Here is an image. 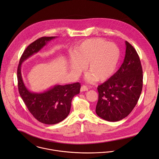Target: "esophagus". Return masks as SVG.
Returning <instances> with one entry per match:
<instances>
[{
  "instance_id": "obj_1",
  "label": "esophagus",
  "mask_w": 159,
  "mask_h": 159,
  "mask_svg": "<svg viewBox=\"0 0 159 159\" xmlns=\"http://www.w3.org/2000/svg\"><path fill=\"white\" fill-rule=\"evenodd\" d=\"M88 90H89V88H88L85 85H83L81 86V89H80V91L81 92H85V91H88Z\"/></svg>"
}]
</instances>
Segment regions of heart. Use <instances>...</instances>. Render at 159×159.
I'll use <instances>...</instances> for the list:
<instances>
[{
	"instance_id": "1",
	"label": "heart",
	"mask_w": 159,
	"mask_h": 159,
	"mask_svg": "<svg viewBox=\"0 0 159 159\" xmlns=\"http://www.w3.org/2000/svg\"><path fill=\"white\" fill-rule=\"evenodd\" d=\"M72 57L69 66L73 70L81 72L86 66L88 81H104L114 73L120 51L115 43L96 38L86 40L76 47Z\"/></svg>"
}]
</instances>
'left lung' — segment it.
<instances>
[{
	"label": "left lung",
	"mask_w": 159,
	"mask_h": 159,
	"mask_svg": "<svg viewBox=\"0 0 159 159\" xmlns=\"http://www.w3.org/2000/svg\"><path fill=\"white\" fill-rule=\"evenodd\" d=\"M124 62L117 71L97 88V114L111 122L127 117L136 105L143 87V70L138 53L126 41Z\"/></svg>",
	"instance_id": "left-lung-1"
}]
</instances>
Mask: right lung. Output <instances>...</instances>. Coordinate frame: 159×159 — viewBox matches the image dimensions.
Listing matches in <instances>:
<instances>
[{
  "mask_svg": "<svg viewBox=\"0 0 159 159\" xmlns=\"http://www.w3.org/2000/svg\"><path fill=\"white\" fill-rule=\"evenodd\" d=\"M56 37H41L30 44L20 58L17 71L18 90L24 103L33 116L45 125L57 124L67 117L73 98L80 93V83L55 85L43 92L33 93L24 84L21 67L25 61L39 52L48 42Z\"/></svg>",
  "mask_w": 159,
  "mask_h": 159,
  "instance_id": "right-lung-1",
  "label": "right lung"
}]
</instances>
